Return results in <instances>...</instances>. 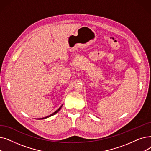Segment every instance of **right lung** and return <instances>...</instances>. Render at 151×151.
<instances>
[{
  "mask_svg": "<svg viewBox=\"0 0 151 151\" xmlns=\"http://www.w3.org/2000/svg\"><path fill=\"white\" fill-rule=\"evenodd\" d=\"M62 106H61V107H59V109H58L55 112H54V113H52V114H50V115H49V116H45V117H44V118H41V119H38L39 120H40V119H47V118H48V117H50V116H52V115H55V114H56L58 111H59L60 109H61V108H62Z\"/></svg>",
  "mask_w": 151,
  "mask_h": 151,
  "instance_id": "1",
  "label": "right lung"
}]
</instances>
